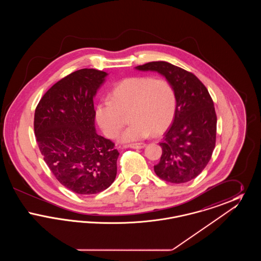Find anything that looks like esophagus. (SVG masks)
<instances>
[{"mask_svg": "<svg viewBox=\"0 0 261 261\" xmlns=\"http://www.w3.org/2000/svg\"><path fill=\"white\" fill-rule=\"evenodd\" d=\"M126 147L128 148H131V149H143L146 147V144L145 143H135V144H130V145H127Z\"/></svg>", "mask_w": 261, "mask_h": 261, "instance_id": "34e87169", "label": "esophagus"}]
</instances>
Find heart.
Segmentation results:
<instances>
[{"instance_id":"obj_1","label":"heart","mask_w":261,"mask_h":261,"mask_svg":"<svg viewBox=\"0 0 261 261\" xmlns=\"http://www.w3.org/2000/svg\"><path fill=\"white\" fill-rule=\"evenodd\" d=\"M110 99L97 105L96 118L103 133L115 138L129 114L132 123L120 136L123 142L141 140L150 133L161 135L172 124L177 112L175 89L163 78H126L112 90Z\"/></svg>"}]
</instances>
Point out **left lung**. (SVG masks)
Masks as SVG:
<instances>
[{"label": "left lung", "mask_w": 261, "mask_h": 261, "mask_svg": "<svg viewBox=\"0 0 261 261\" xmlns=\"http://www.w3.org/2000/svg\"><path fill=\"white\" fill-rule=\"evenodd\" d=\"M136 68L164 75L177 96V112L160 143L162 156L154 172L169 183L189 182L204 169L215 148L217 117L211 95L196 75L169 62H148Z\"/></svg>", "instance_id": "obj_1"}]
</instances>
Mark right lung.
<instances>
[{"mask_svg": "<svg viewBox=\"0 0 261 261\" xmlns=\"http://www.w3.org/2000/svg\"><path fill=\"white\" fill-rule=\"evenodd\" d=\"M107 72L83 68L66 75L45 93L34 114V132L44 161L57 180L79 195L112 185L118 150L95 129L94 96Z\"/></svg>", "mask_w": 261, "mask_h": 261, "instance_id": "add662e5", "label": "right lung"}]
</instances>
